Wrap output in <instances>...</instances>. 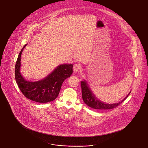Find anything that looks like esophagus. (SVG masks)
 <instances>
[{
	"label": "esophagus",
	"mask_w": 148,
	"mask_h": 148,
	"mask_svg": "<svg viewBox=\"0 0 148 148\" xmlns=\"http://www.w3.org/2000/svg\"><path fill=\"white\" fill-rule=\"evenodd\" d=\"M81 68V66L79 64H75L73 66V71L74 73H77V71H79Z\"/></svg>",
	"instance_id": "1"
}]
</instances>
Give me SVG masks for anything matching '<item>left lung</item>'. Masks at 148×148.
I'll return each mask as SVG.
<instances>
[{
    "label": "left lung",
    "instance_id": "1",
    "mask_svg": "<svg viewBox=\"0 0 148 148\" xmlns=\"http://www.w3.org/2000/svg\"><path fill=\"white\" fill-rule=\"evenodd\" d=\"M82 85V97L84 102L87 105L88 107L92 108L98 110H107L111 109L117 107L119 104L124 101L126 98H127L128 95L131 92L128 94L127 96L125 97L122 101L118 102L117 103L114 104H108L102 102L99 99L95 97L94 94L91 91L87 82L84 80L81 82Z\"/></svg>",
    "mask_w": 148,
    "mask_h": 148
}]
</instances>
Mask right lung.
<instances>
[{"instance_id":"obj_1","label":"right lung","mask_w":148,"mask_h":148,"mask_svg":"<svg viewBox=\"0 0 148 148\" xmlns=\"http://www.w3.org/2000/svg\"><path fill=\"white\" fill-rule=\"evenodd\" d=\"M22 49L16 61L15 75L16 83L23 95L29 99L38 103H47L55 100L58 96L62 85L73 73L72 64H61L43 79L36 82L26 80L21 74Z\"/></svg>"}]
</instances>
